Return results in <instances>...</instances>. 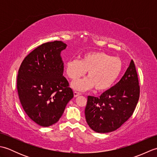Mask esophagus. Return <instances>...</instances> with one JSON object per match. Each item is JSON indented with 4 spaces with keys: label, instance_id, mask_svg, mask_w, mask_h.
I'll list each match as a JSON object with an SVG mask.
<instances>
[{
    "label": "esophagus",
    "instance_id": "obj_1",
    "mask_svg": "<svg viewBox=\"0 0 157 157\" xmlns=\"http://www.w3.org/2000/svg\"><path fill=\"white\" fill-rule=\"evenodd\" d=\"M73 94H74L75 97H77V96L81 95L82 93L81 92H77V91H75L74 92H73Z\"/></svg>",
    "mask_w": 157,
    "mask_h": 157
}]
</instances>
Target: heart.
I'll return each mask as SVG.
<instances>
[{"mask_svg":"<svg viewBox=\"0 0 157 157\" xmlns=\"http://www.w3.org/2000/svg\"><path fill=\"white\" fill-rule=\"evenodd\" d=\"M122 69L121 60L102 51L85 53L81 61L71 59L66 63L65 67L67 75L72 79L82 78L88 71V78L71 84L73 88L81 91L94 87L97 91L110 88L119 77Z\"/></svg>","mask_w":157,"mask_h":157,"instance_id":"1","label":"heart"}]
</instances>
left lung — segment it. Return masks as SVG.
Masks as SVG:
<instances>
[{"mask_svg":"<svg viewBox=\"0 0 157 157\" xmlns=\"http://www.w3.org/2000/svg\"><path fill=\"white\" fill-rule=\"evenodd\" d=\"M140 97L137 71L133 60L120 81L99 97L88 96L86 119L98 133L113 132L134 113Z\"/></svg>","mask_w":157,"mask_h":157,"instance_id":"1","label":"left lung"}]
</instances>
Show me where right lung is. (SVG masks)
I'll return each instance as SVG.
<instances>
[{
    "instance_id": "obj_1",
    "label": "right lung",
    "mask_w": 157,
    "mask_h": 157,
    "mask_svg": "<svg viewBox=\"0 0 157 157\" xmlns=\"http://www.w3.org/2000/svg\"><path fill=\"white\" fill-rule=\"evenodd\" d=\"M66 46L61 41L42 44L25 56L19 69L17 88L20 102L29 117L42 127L57 122L73 97L63 75L61 52Z\"/></svg>"
}]
</instances>
